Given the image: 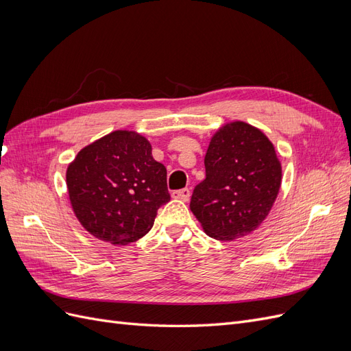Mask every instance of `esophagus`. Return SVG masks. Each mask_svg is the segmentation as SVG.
<instances>
[{
    "label": "esophagus",
    "instance_id": "1",
    "mask_svg": "<svg viewBox=\"0 0 351 351\" xmlns=\"http://www.w3.org/2000/svg\"><path fill=\"white\" fill-rule=\"evenodd\" d=\"M171 196L174 197V199H180V200H189V197H190V189H187V187H184V189H180V190H176V192H173L171 193Z\"/></svg>",
    "mask_w": 351,
    "mask_h": 351
}]
</instances>
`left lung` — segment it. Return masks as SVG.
<instances>
[{
    "instance_id": "1",
    "label": "left lung",
    "mask_w": 351,
    "mask_h": 351,
    "mask_svg": "<svg viewBox=\"0 0 351 351\" xmlns=\"http://www.w3.org/2000/svg\"><path fill=\"white\" fill-rule=\"evenodd\" d=\"M205 169L190 209L206 234L228 241L259 227L281 186V164L268 137L247 123L226 124L210 139Z\"/></svg>"
}]
</instances>
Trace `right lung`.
<instances>
[{
	"label": "right lung",
	"mask_w": 351,
	"mask_h": 351,
	"mask_svg": "<svg viewBox=\"0 0 351 351\" xmlns=\"http://www.w3.org/2000/svg\"><path fill=\"white\" fill-rule=\"evenodd\" d=\"M66 180L80 224L112 244L143 237L169 200L167 168L154 159L151 143L134 132L117 130L83 147Z\"/></svg>",
	"instance_id": "obj_1"
}]
</instances>
